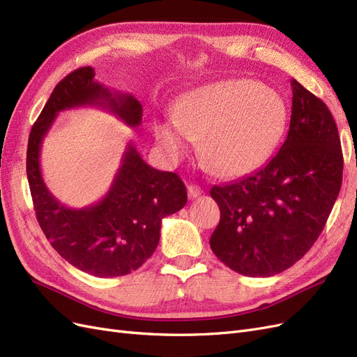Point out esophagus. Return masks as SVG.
Returning <instances> with one entry per match:
<instances>
[{"mask_svg": "<svg viewBox=\"0 0 357 357\" xmlns=\"http://www.w3.org/2000/svg\"><path fill=\"white\" fill-rule=\"evenodd\" d=\"M201 193H202V189L199 186L192 185V183H190V185H188V197H189V199L198 198Z\"/></svg>", "mask_w": 357, "mask_h": 357, "instance_id": "1", "label": "esophagus"}]
</instances>
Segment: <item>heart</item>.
<instances>
[{
	"instance_id": "b5f03b06",
	"label": "heart",
	"mask_w": 357,
	"mask_h": 357,
	"mask_svg": "<svg viewBox=\"0 0 357 357\" xmlns=\"http://www.w3.org/2000/svg\"><path fill=\"white\" fill-rule=\"evenodd\" d=\"M172 122H156L155 137L171 162L185 158L192 142L215 174H247L271 156L283 135V100L252 80H225L185 93L171 110Z\"/></svg>"
}]
</instances>
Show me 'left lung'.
I'll list each match as a JSON object with an SVG mask.
<instances>
[{
    "label": "left lung",
    "instance_id": "8db88e82",
    "mask_svg": "<svg viewBox=\"0 0 357 357\" xmlns=\"http://www.w3.org/2000/svg\"><path fill=\"white\" fill-rule=\"evenodd\" d=\"M290 83V126L278 153L253 174L210 190L220 208L211 250L248 277H271L296 264L325 228L342 183L329 109L295 79Z\"/></svg>",
    "mask_w": 357,
    "mask_h": 357
}]
</instances>
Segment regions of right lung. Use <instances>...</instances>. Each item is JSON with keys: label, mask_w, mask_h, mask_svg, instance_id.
Listing matches in <instances>:
<instances>
[{"label": "right lung", "mask_w": 357, "mask_h": 357, "mask_svg": "<svg viewBox=\"0 0 357 357\" xmlns=\"http://www.w3.org/2000/svg\"><path fill=\"white\" fill-rule=\"evenodd\" d=\"M92 67L74 70L53 89L32 125L26 176L40 228L68 264L95 277H121L135 271L153 255L162 219L186 205L185 183L176 172L147 165L129 143L107 195L84 208H68L49 192L40 169L45 135L59 112L98 105L129 125L142 123L143 105L131 93L112 92L95 82Z\"/></svg>", "instance_id": "obj_1"}]
</instances>
